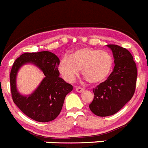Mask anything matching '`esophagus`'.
<instances>
[{"mask_svg":"<svg viewBox=\"0 0 148 148\" xmlns=\"http://www.w3.org/2000/svg\"><path fill=\"white\" fill-rule=\"evenodd\" d=\"M75 90L77 92V93H82V92L84 91V89L80 87H76Z\"/></svg>","mask_w":148,"mask_h":148,"instance_id":"obj_1","label":"esophagus"}]
</instances>
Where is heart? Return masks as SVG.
<instances>
[{
    "mask_svg": "<svg viewBox=\"0 0 148 148\" xmlns=\"http://www.w3.org/2000/svg\"><path fill=\"white\" fill-rule=\"evenodd\" d=\"M112 65L113 59L109 52L84 47L76 50L71 58H62L58 70L62 77L70 83L75 80L81 70L82 75L89 83L97 84L108 77Z\"/></svg>",
    "mask_w": 148,
    "mask_h": 148,
    "instance_id": "heart-1",
    "label": "heart"
}]
</instances>
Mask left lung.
Instances as JSON below:
<instances>
[{
	"label": "left lung",
	"mask_w": 148,
	"mask_h": 148,
	"mask_svg": "<svg viewBox=\"0 0 148 148\" xmlns=\"http://www.w3.org/2000/svg\"><path fill=\"white\" fill-rule=\"evenodd\" d=\"M112 50L115 66L107 80L93 89L94 98L89 105L90 111L99 116L117 113L133 96L137 71L133 57L125 48L106 45Z\"/></svg>",
	"instance_id": "8db88e82"
}]
</instances>
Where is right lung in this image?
I'll use <instances>...</instances> for the list:
<instances>
[{"label":"right lung","mask_w":148,"mask_h":148,"mask_svg":"<svg viewBox=\"0 0 148 148\" xmlns=\"http://www.w3.org/2000/svg\"><path fill=\"white\" fill-rule=\"evenodd\" d=\"M60 59L49 51L26 52L17 58L10 74L13 101L20 110L31 119L47 122L58 117L62 110L65 96L73 90L72 85L60 77L58 71ZM26 64H33L44 74V77L32 94L24 95L18 90L17 75Z\"/></svg>","instance_id":"add662e5"}]
</instances>
